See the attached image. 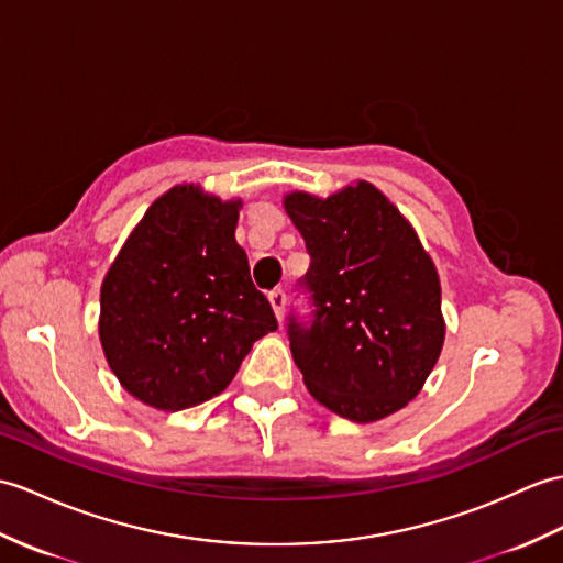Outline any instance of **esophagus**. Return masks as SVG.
I'll return each mask as SVG.
<instances>
[{"instance_id":"1","label":"esophagus","mask_w":563,"mask_h":563,"mask_svg":"<svg viewBox=\"0 0 563 563\" xmlns=\"http://www.w3.org/2000/svg\"><path fill=\"white\" fill-rule=\"evenodd\" d=\"M268 302H271V307H273V313H276V319H278V321H283L285 302H287L285 292H283V290H273V292L268 295Z\"/></svg>"}]
</instances>
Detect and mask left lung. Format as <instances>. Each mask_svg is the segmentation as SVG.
<instances>
[{"label": "left lung", "mask_w": 563, "mask_h": 563, "mask_svg": "<svg viewBox=\"0 0 563 563\" xmlns=\"http://www.w3.org/2000/svg\"><path fill=\"white\" fill-rule=\"evenodd\" d=\"M311 256V325L290 321L292 360L309 394L369 424L420 394L446 323L434 261L398 208L369 181L331 194H285Z\"/></svg>", "instance_id": "obj_1"}]
</instances>
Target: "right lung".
I'll use <instances>...</instances> for the list:
<instances>
[{"label": "right lung", "instance_id": "right-lung-1", "mask_svg": "<svg viewBox=\"0 0 563 563\" xmlns=\"http://www.w3.org/2000/svg\"><path fill=\"white\" fill-rule=\"evenodd\" d=\"M242 199L199 185L155 199L104 273L98 333L126 394L175 412L222 394L278 329L234 240Z\"/></svg>", "mask_w": 563, "mask_h": 563}]
</instances>
